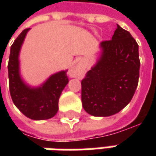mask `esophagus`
Instances as JSON below:
<instances>
[{
    "label": "esophagus",
    "mask_w": 156,
    "mask_h": 156,
    "mask_svg": "<svg viewBox=\"0 0 156 156\" xmlns=\"http://www.w3.org/2000/svg\"><path fill=\"white\" fill-rule=\"evenodd\" d=\"M80 67L78 66V64L75 65L73 68H72L71 69H70V71H69V74H70V76L71 77H73V78H74V77H76V76H78V73L80 72Z\"/></svg>",
    "instance_id": "1"
}]
</instances>
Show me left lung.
Instances as JSON below:
<instances>
[{
    "label": "left lung",
    "mask_w": 156,
    "mask_h": 156,
    "mask_svg": "<svg viewBox=\"0 0 156 156\" xmlns=\"http://www.w3.org/2000/svg\"><path fill=\"white\" fill-rule=\"evenodd\" d=\"M96 64L82 80L84 110L97 117L117 114L131 101L138 86L139 46L129 32L117 24L112 40L102 41Z\"/></svg>",
    "instance_id": "obj_1"
}]
</instances>
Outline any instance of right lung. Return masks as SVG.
I'll return each instance as SVG.
<instances>
[{"mask_svg":"<svg viewBox=\"0 0 156 156\" xmlns=\"http://www.w3.org/2000/svg\"><path fill=\"white\" fill-rule=\"evenodd\" d=\"M29 30H23L11 47L9 89L14 105L23 115L33 120H43L51 119L58 113V100L68 84V78L66 70L51 75L38 87H32L23 81L20 74L19 54Z\"/></svg>","mask_w":156,"mask_h":156,"instance_id":"obj_1","label":"right lung"}]
</instances>
